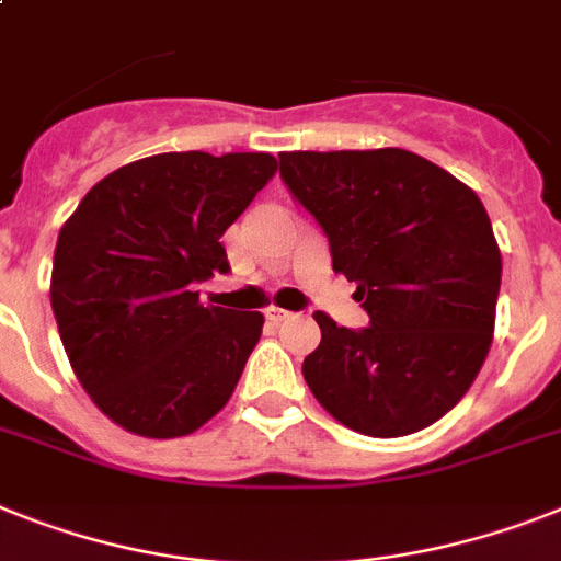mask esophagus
<instances>
[{"label": "esophagus", "mask_w": 561, "mask_h": 561, "mask_svg": "<svg viewBox=\"0 0 561 561\" xmlns=\"http://www.w3.org/2000/svg\"><path fill=\"white\" fill-rule=\"evenodd\" d=\"M266 318H270L272 323H280L286 321V318H291V312H286V309L280 307H266Z\"/></svg>", "instance_id": "obj_1"}]
</instances>
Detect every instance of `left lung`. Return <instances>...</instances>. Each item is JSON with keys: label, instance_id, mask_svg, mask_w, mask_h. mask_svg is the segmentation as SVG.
Instances as JSON below:
<instances>
[{"label": "left lung", "instance_id": "1", "mask_svg": "<svg viewBox=\"0 0 561 561\" xmlns=\"http://www.w3.org/2000/svg\"><path fill=\"white\" fill-rule=\"evenodd\" d=\"M280 178L355 280L367 330L314 312L318 404L360 436L430 427L473 387L496 327L502 252L470 186L404 148L284 151Z\"/></svg>", "mask_w": 561, "mask_h": 561}]
</instances>
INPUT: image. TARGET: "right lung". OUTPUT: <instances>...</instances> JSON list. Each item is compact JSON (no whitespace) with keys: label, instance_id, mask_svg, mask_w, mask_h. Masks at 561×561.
Segmentation results:
<instances>
[{"label":"right lung","instance_id":"obj_1","mask_svg":"<svg viewBox=\"0 0 561 561\" xmlns=\"http://www.w3.org/2000/svg\"><path fill=\"white\" fill-rule=\"evenodd\" d=\"M277 171L266 151H169L111 171L59 229L50 307L82 390L117 427L180 438L238 387L263 314L203 304L224 231Z\"/></svg>","mask_w":561,"mask_h":561}]
</instances>
